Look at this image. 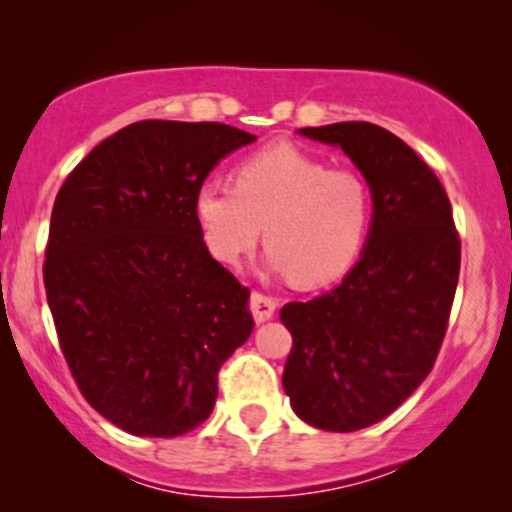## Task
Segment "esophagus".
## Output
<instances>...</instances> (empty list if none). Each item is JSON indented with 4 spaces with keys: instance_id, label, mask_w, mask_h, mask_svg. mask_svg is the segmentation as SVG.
Wrapping results in <instances>:
<instances>
[{
    "instance_id": "34e87169",
    "label": "esophagus",
    "mask_w": 512,
    "mask_h": 512,
    "mask_svg": "<svg viewBox=\"0 0 512 512\" xmlns=\"http://www.w3.org/2000/svg\"><path fill=\"white\" fill-rule=\"evenodd\" d=\"M274 308H276L274 298L264 296L260 291L250 293V313L255 317V322H267L269 317L274 315Z\"/></svg>"
}]
</instances>
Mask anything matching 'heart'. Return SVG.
<instances>
[{"label":"heart","instance_id":"heart-1","mask_svg":"<svg viewBox=\"0 0 512 512\" xmlns=\"http://www.w3.org/2000/svg\"><path fill=\"white\" fill-rule=\"evenodd\" d=\"M233 180L236 187L204 180L195 195L199 233L214 260L236 264L264 228L269 269L298 286L330 284L349 272L370 223L361 173L279 144L245 158Z\"/></svg>","mask_w":512,"mask_h":512}]
</instances>
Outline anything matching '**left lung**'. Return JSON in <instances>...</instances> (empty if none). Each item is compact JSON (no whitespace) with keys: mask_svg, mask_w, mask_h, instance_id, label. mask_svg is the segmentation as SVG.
<instances>
[{"mask_svg":"<svg viewBox=\"0 0 512 512\" xmlns=\"http://www.w3.org/2000/svg\"><path fill=\"white\" fill-rule=\"evenodd\" d=\"M298 132L342 146L373 197L368 245L342 284L281 308L293 411L349 433L392 414L431 373L460 279V233L436 173L392 132L370 122Z\"/></svg>","mask_w":512,"mask_h":512,"instance_id":"left-lung-1","label":"left lung"}]
</instances>
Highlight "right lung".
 I'll return each instance as SVG.
<instances>
[{"label":"right lung","mask_w":512,"mask_h":512,"mask_svg":"<svg viewBox=\"0 0 512 512\" xmlns=\"http://www.w3.org/2000/svg\"><path fill=\"white\" fill-rule=\"evenodd\" d=\"M255 134L223 122L142 120L67 175L43 279L76 387L132 436L209 419L219 370L252 332L250 289L209 255L195 195Z\"/></svg>","instance_id":"right-lung-1"}]
</instances>
